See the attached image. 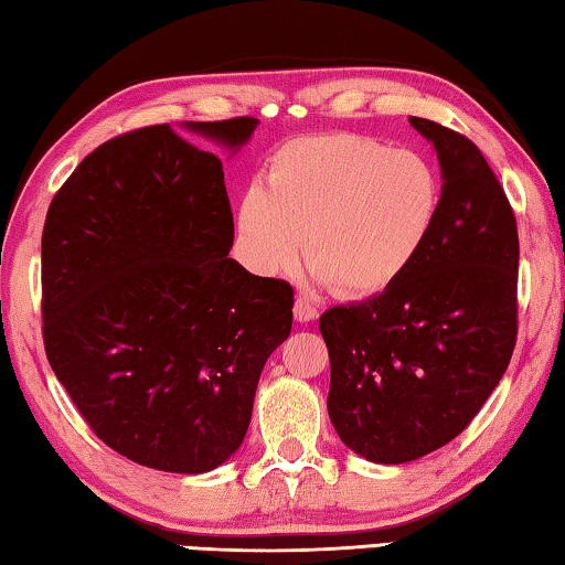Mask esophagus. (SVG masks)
I'll list each match as a JSON object with an SVG mask.
<instances>
[{"instance_id":"34e87169","label":"esophagus","mask_w":565,"mask_h":565,"mask_svg":"<svg viewBox=\"0 0 565 565\" xmlns=\"http://www.w3.org/2000/svg\"><path fill=\"white\" fill-rule=\"evenodd\" d=\"M318 315H320L318 308H315L310 300L298 298V302H295V320L298 322H312Z\"/></svg>"}]
</instances>
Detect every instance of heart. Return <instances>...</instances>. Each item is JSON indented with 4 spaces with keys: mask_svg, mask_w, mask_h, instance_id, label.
Masks as SVG:
<instances>
[{
    "mask_svg": "<svg viewBox=\"0 0 565 565\" xmlns=\"http://www.w3.org/2000/svg\"><path fill=\"white\" fill-rule=\"evenodd\" d=\"M441 198L427 156L358 134L302 136L270 156L265 188H245L237 231L267 273L292 270L308 235L320 280L364 298L390 290L419 260Z\"/></svg>",
    "mask_w": 565,
    "mask_h": 565,
    "instance_id": "obj_1",
    "label": "heart"
}]
</instances>
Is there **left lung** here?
Here are the masks:
<instances>
[{
  "label": "left lung",
  "mask_w": 565,
  "mask_h": 565,
  "mask_svg": "<svg viewBox=\"0 0 565 565\" xmlns=\"http://www.w3.org/2000/svg\"><path fill=\"white\" fill-rule=\"evenodd\" d=\"M409 124L441 166L431 241L390 290L320 318L330 419L374 463H407L459 437L519 332V231L499 178L467 136L419 116Z\"/></svg>",
  "instance_id": "1"
}]
</instances>
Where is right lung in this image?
<instances>
[{"label":"right lung","mask_w":565,"mask_h":565,"mask_svg":"<svg viewBox=\"0 0 565 565\" xmlns=\"http://www.w3.org/2000/svg\"><path fill=\"white\" fill-rule=\"evenodd\" d=\"M257 118L188 121L237 151ZM223 163L168 124L88 153L42 233L44 350L106 447L203 473L241 447L257 380L292 328L290 282L227 257Z\"/></svg>","instance_id":"right-lung-1"}]
</instances>
